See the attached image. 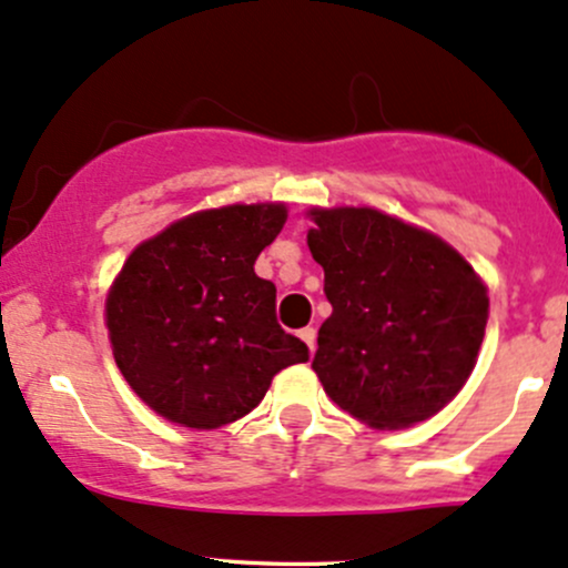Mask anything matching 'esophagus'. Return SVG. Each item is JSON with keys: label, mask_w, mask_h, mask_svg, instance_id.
<instances>
[{"label": "esophagus", "mask_w": 568, "mask_h": 568, "mask_svg": "<svg viewBox=\"0 0 568 568\" xmlns=\"http://www.w3.org/2000/svg\"><path fill=\"white\" fill-rule=\"evenodd\" d=\"M297 336H301L303 342H306V347L312 349V353H314V349H317V331H314V327H303V331L297 333Z\"/></svg>", "instance_id": "1"}]
</instances>
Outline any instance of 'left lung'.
<instances>
[{
  "instance_id": "8db88e82",
  "label": "left lung",
  "mask_w": 568,
  "mask_h": 568,
  "mask_svg": "<svg viewBox=\"0 0 568 568\" xmlns=\"http://www.w3.org/2000/svg\"><path fill=\"white\" fill-rule=\"evenodd\" d=\"M312 219L308 248L333 306L312 361L325 394L374 429L432 418L476 366L487 286L452 245L379 210Z\"/></svg>"
}]
</instances>
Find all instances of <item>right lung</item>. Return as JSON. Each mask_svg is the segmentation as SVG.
<instances>
[{
  "label": "right lung",
  "mask_w": 568,
  "mask_h": 568,
  "mask_svg": "<svg viewBox=\"0 0 568 568\" xmlns=\"http://www.w3.org/2000/svg\"><path fill=\"white\" fill-rule=\"evenodd\" d=\"M286 221L284 204H232L142 243L109 292L122 377L163 418L219 429L254 410L273 374L308 347L276 320V286L254 273Z\"/></svg>",
  "instance_id": "1"
}]
</instances>
